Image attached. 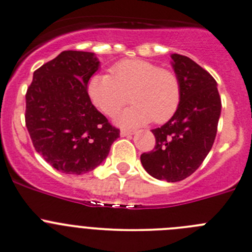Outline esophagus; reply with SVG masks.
Returning <instances> with one entry per match:
<instances>
[{
  "label": "esophagus",
  "instance_id": "1",
  "mask_svg": "<svg viewBox=\"0 0 252 252\" xmlns=\"http://www.w3.org/2000/svg\"><path fill=\"white\" fill-rule=\"evenodd\" d=\"M134 130H128V129H122L121 130V136H130V135H134Z\"/></svg>",
  "mask_w": 252,
  "mask_h": 252
}]
</instances>
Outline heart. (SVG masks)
Here are the masks:
<instances>
[{"label": "heart", "instance_id": "heart-1", "mask_svg": "<svg viewBox=\"0 0 252 252\" xmlns=\"http://www.w3.org/2000/svg\"><path fill=\"white\" fill-rule=\"evenodd\" d=\"M111 76L94 75L87 84L91 101L107 116H113L130 100L135 105L116 117L123 126L164 123L176 113L181 101V84L173 71L140 59L119 62Z\"/></svg>", "mask_w": 252, "mask_h": 252}]
</instances>
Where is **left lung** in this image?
<instances>
[{
    "label": "left lung",
    "mask_w": 252,
    "mask_h": 252,
    "mask_svg": "<svg viewBox=\"0 0 252 252\" xmlns=\"http://www.w3.org/2000/svg\"><path fill=\"white\" fill-rule=\"evenodd\" d=\"M171 66L181 84L176 113L160 128L153 129L155 150L141 155L151 176L177 182L200 166L215 141L221 115V97L213 76L189 58L171 54Z\"/></svg>",
    "instance_id": "obj_1"
}]
</instances>
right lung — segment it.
I'll use <instances>...</instances> for the list:
<instances>
[{"instance_id":"add662e5","label":"right lung","mask_w":252,"mask_h":252,"mask_svg":"<svg viewBox=\"0 0 252 252\" xmlns=\"http://www.w3.org/2000/svg\"><path fill=\"white\" fill-rule=\"evenodd\" d=\"M99 67L94 53L65 50L33 72L28 88L25 122L33 147L63 174L94 170L119 136L87 93Z\"/></svg>"}]
</instances>
